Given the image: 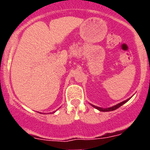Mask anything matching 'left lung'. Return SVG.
I'll use <instances>...</instances> for the list:
<instances>
[{"mask_svg": "<svg viewBox=\"0 0 150 150\" xmlns=\"http://www.w3.org/2000/svg\"><path fill=\"white\" fill-rule=\"evenodd\" d=\"M129 99H130V98L127 99L126 100H124V101L121 102V103H120V104H116V105L113 106V107H109V108H104H104H100V107H96V106H94V105H92V107H95V108H96V109H98V110L102 111V112H108V111H112V110H115L118 109L119 107H120L122 105H123V104H124L125 103H126V102L128 101V100H129Z\"/></svg>", "mask_w": 150, "mask_h": 150, "instance_id": "1", "label": "left lung"}]
</instances>
